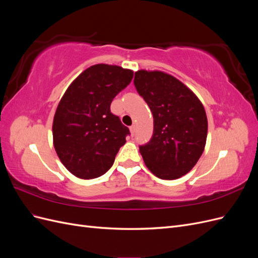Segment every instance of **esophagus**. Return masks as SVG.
Wrapping results in <instances>:
<instances>
[{
  "label": "esophagus",
  "mask_w": 258,
  "mask_h": 258,
  "mask_svg": "<svg viewBox=\"0 0 258 258\" xmlns=\"http://www.w3.org/2000/svg\"><path fill=\"white\" fill-rule=\"evenodd\" d=\"M136 124H132L130 127V132H131V136H135V132H136Z\"/></svg>",
  "instance_id": "34e87169"
}]
</instances>
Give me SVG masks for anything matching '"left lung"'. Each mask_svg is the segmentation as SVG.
<instances>
[{
	"label": "left lung",
	"mask_w": 258,
	"mask_h": 258,
	"mask_svg": "<svg viewBox=\"0 0 258 258\" xmlns=\"http://www.w3.org/2000/svg\"><path fill=\"white\" fill-rule=\"evenodd\" d=\"M136 89L154 117L150 142L140 153L152 173L175 179L188 173L204 153L208 119L196 95L175 77L160 71H138Z\"/></svg>",
	"instance_id": "left-lung-1"
}]
</instances>
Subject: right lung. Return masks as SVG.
<instances>
[{
    "label": "right lung",
    "instance_id": "add662e5",
    "mask_svg": "<svg viewBox=\"0 0 258 258\" xmlns=\"http://www.w3.org/2000/svg\"><path fill=\"white\" fill-rule=\"evenodd\" d=\"M134 72L117 66L88 68L69 86L53 117V146L75 176L104 174L130 135L111 112L113 99L130 84Z\"/></svg>",
    "mask_w": 258,
    "mask_h": 258
}]
</instances>
